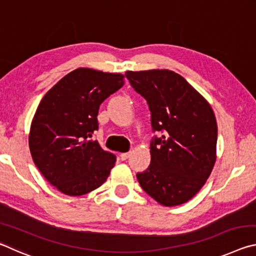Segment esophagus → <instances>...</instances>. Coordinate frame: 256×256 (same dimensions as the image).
Returning a JSON list of instances; mask_svg holds the SVG:
<instances>
[{
	"label": "esophagus",
	"instance_id": "obj_1",
	"mask_svg": "<svg viewBox=\"0 0 256 256\" xmlns=\"http://www.w3.org/2000/svg\"><path fill=\"white\" fill-rule=\"evenodd\" d=\"M120 157L122 160H126L130 157V152H124V154H120Z\"/></svg>",
	"mask_w": 256,
	"mask_h": 256
}]
</instances>
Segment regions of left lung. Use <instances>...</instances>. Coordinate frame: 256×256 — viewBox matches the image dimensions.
<instances>
[{
    "mask_svg": "<svg viewBox=\"0 0 256 256\" xmlns=\"http://www.w3.org/2000/svg\"><path fill=\"white\" fill-rule=\"evenodd\" d=\"M125 76L151 112V162L136 178L160 204H183L201 190L216 162L211 106L183 76L170 70L128 71Z\"/></svg>",
    "mask_w": 256,
    "mask_h": 256,
    "instance_id": "1",
    "label": "left lung"
}]
</instances>
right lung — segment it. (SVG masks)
<instances>
[{"label": "right lung", "mask_w": 256, "mask_h": 256, "mask_svg": "<svg viewBox=\"0 0 256 256\" xmlns=\"http://www.w3.org/2000/svg\"><path fill=\"white\" fill-rule=\"evenodd\" d=\"M124 84V76L76 68L62 78L37 107L29 133L34 162L60 192L84 196L105 183L116 156L90 140L99 106Z\"/></svg>", "instance_id": "add662e5"}]
</instances>
